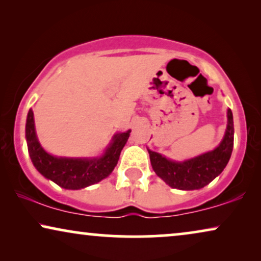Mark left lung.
Returning <instances> with one entry per match:
<instances>
[{"mask_svg":"<svg viewBox=\"0 0 261 261\" xmlns=\"http://www.w3.org/2000/svg\"><path fill=\"white\" fill-rule=\"evenodd\" d=\"M234 144L233 114L228 109V124L223 140L214 151L204 153L183 163L167 160L159 153L149 151V159L154 172L169 184L179 190H196L209 184L222 172L229 162Z\"/></svg>","mask_w":261,"mask_h":261,"instance_id":"1","label":"left lung"}]
</instances>
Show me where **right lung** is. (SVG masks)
<instances>
[{
    "instance_id": "obj_1",
    "label": "right lung",
    "mask_w": 261,
    "mask_h": 261,
    "mask_svg": "<svg viewBox=\"0 0 261 261\" xmlns=\"http://www.w3.org/2000/svg\"><path fill=\"white\" fill-rule=\"evenodd\" d=\"M129 133L130 130L116 134L105 155L98 159L57 158L45 152L39 144L32 109L27 115L26 139L32 163L42 176L53 180L59 187L70 190L89 187L108 177L116 166Z\"/></svg>"
}]
</instances>
